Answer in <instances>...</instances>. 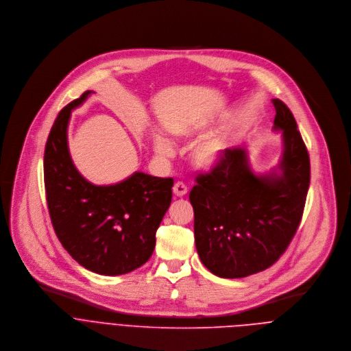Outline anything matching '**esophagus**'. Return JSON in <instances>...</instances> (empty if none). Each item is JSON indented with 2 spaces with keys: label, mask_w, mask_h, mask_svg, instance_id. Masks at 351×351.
Returning <instances> with one entry per match:
<instances>
[{
  "label": "esophagus",
  "mask_w": 351,
  "mask_h": 351,
  "mask_svg": "<svg viewBox=\"0 0 351 351\" xmlns=\"http://www.w3.org/2000/svg\"><path fill=\"white\" fill-rule=\"evenodd\" d=\"M173 192H174V195H176L177 197H182V196H185V195L188 193V188H186L185 184L177 182V184L173 186Z\"/></svg>",
  "instance_id": "1"
}]
</instances>
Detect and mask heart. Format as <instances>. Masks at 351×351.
Listing matches in <instances>:
<instances>
[{"instance_id":"heart-1","label":"heart","mask_w":351,"mask_h":351,"mask_svg":"<svg viewBox=\"0 0 351 351\" xmlns=\"http://www.w3.org/2000/svg\"><path fill=\"white\" fill-rule=\"evenodd\" d=\"M206 130L207 124L200 121L182 128L180 131V135L186 139V141H196V139L202 138L206 134ZM154 148L155 152L160 156H171L174 154L171 144L162 136H156L154 139ZM228 148V136L224 134H219L197 144L191 154V162L200 171H215L224 165Z\"/></svg>"}]
</instances>
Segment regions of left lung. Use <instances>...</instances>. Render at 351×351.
Listing matches in <instances>:
<instances>
[{"label": "left lung", "mask_w": 351, "mask_h": 351, "mask_svg": "<svg viewBox=\"0 0 351 351\" xmlns=\"http://www.w3.org/2000/svg\"><path fill=\"white\" fill-rule=\"evenodd\" d=\"M282 155L269 171H253L246 147L230 148L224 165L200 174L189 193L195 245L220 278H243L272 265L300 224L310 185V158L289 108L272 99Z\"/></svg>", "instance_id": "8db88e82"}]
</instances>
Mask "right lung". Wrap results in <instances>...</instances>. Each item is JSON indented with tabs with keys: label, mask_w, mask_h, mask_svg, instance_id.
Wrapping results in <instances>:
<instances>
[{
	"label": "right lung",
	"mask_w": 351,
	"mask_h": 351,
	"mask_svg": "<svg viewBox=\"0 0 351 351\" xmlns=\"http://www.w3.org/2000/svg\"><path fill=\"white\" fill-rule=\"evenodd\" d=\"M86 91L58 114L44 152V182L58 239L80 265L99 275H123L145 264L171 203L173 178L135 171L112 185H95L76 169L67 144L72 110Z\"/></svg>",
	"instance_id": "obj_1"
}]
</instances>
